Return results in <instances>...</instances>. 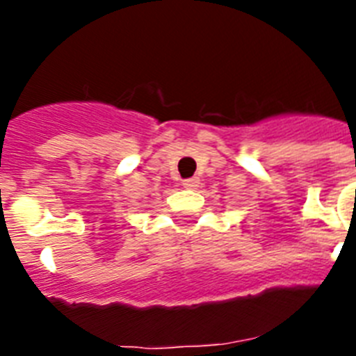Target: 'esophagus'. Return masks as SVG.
Listing matches in <instances>:
<instances>
[{
    "mask_svg": "<svg viewBox=\"0 0 356 356\" xmlns=\"http://www.w3.org/2000/svg\"><path fill=\"white\" fill-rule=\"evenodd\" d=\"M184 187L187 188L200 187V180H197V178H187V180H184Z\"/></svg>",
    "mask_w": 356,
    "mask_h": 356,
    "instance_id": "obj_1",
    "label": "esophagus"
}]
</instances>
